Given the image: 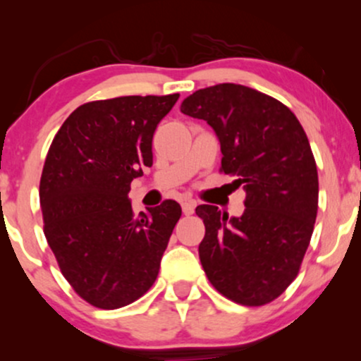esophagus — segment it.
Returning <instances> with one entry per match:
<instances>
[{"label":"esophagus","instance_id":"obj_1","mask_svg":"<svg viewBox=\"0 0 361 361\" xmlns=\"http://www.w3.org/2000/svg\"><path fill=\"white\" fill-rule=\"evenodd\" d=\"M181 209H183L185 215H192L195 212V202L193 200H185L181 204Z\"/></svg>","mask_w":361,"mask_h":361}]
</instances>
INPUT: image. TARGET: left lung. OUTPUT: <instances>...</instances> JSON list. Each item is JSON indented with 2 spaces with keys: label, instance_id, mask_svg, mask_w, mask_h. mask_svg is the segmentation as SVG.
<instances>
[{
  "label": "left lung",
  "instance_id": "8db88e82",
  "mask_svg": "<svg viewBox=\"0 0 361 361\" xmlns=\"http://www.w3.org/2000/svg\"><path fill=\"white\" fill-rule=\"evenodd\" d=\"M180 110L214 128L222 171L246 192L241 217L197 207L207 279L238 304H268L299 273L316 222L319 181L307 135L283 103L234 82L195 91Z\"/></svg>",
  "mask_w": 361,
  "mask_h": 361
}]
</instances>
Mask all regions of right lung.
<instances>
[{
  "instance_id": "right-lung-1",
  "label": "right lung",
  "mask_w": 361,
  "mask_h": 361,
  "mask_svg": "<svg viewBox=\"0 0 361 361\" xmlns=\"http://www.w3.org/2000/svg\"><path fill=\"white\" fill-rule=\"evenodd\" d=\"M180 94L85 103L66 118L40 178L44 233L64 279L100 309H118L154 283L181 207L166 200L135 219L128 198L152 135Z\"/></svg>"
}]
</instances>
